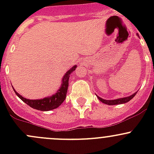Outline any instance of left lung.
<instances>
[{
	"label": "left lung",
	"instance_id": "obj_1",
	"mask_svg": "<svg viewBox=\"0 0 154 154\" xmlns=\"http://www.w3.org/2000/svg\"><path fill=\"white\" fill-rule=\"evenodd\" d=\"M137 35L139 36V35H138V34H137ZM136 93H137V91L135 93H133V94H131V95L128 96V97H122V98L115 99V100H105V99L101 98V97H100L99 96H97V98H98L99 100L102 102V103H105V104L118 105V104H122V103H127L128 101H130V100H132V99L134 97V96L136 95Z\"/></svg>",
	"mask_w": 154,
	"mask_h": 154
}]
</instances>
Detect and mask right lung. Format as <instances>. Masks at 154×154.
Here are the masks:
<instances>
[{
    "mask_svg": "<svg viewBox=\"0 0 154 154\" xmlns=\"http://www.w3.org/2000/svg\"><path fill=\"white\" fill-rule=\"evenodd\" d=\"M76 68H77V66L75 65L71 69L68 70L62 79L60 88L57 90L55 94L49 96V97H44V98L42 99H36V100H29V99L25 98V97H22L21 94H18L15 91V88H13V90L15 91V93L17 94V96L21 100H23L24 103H27L28 106L32 107V108L35 109L37 110H40V111H50V110L54 109L60 106L66 99L70 74L76 69Z\"/></svg>",
    "mask_w": 154,
    "mask_h": 154,
    "instance_id": "right-lung-1",
    "label": "right lung"
}]
</instances>
